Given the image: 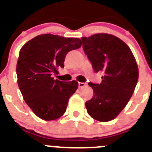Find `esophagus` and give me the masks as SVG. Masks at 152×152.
Instances as JSON below:
<instances>
[{"mask_svg":"<svg viewBox=\"0 0 152 152\" xmlns=\"http://www.w3.org/2000/svg\"><path fill=\"white\" fill-rule=\"evenodd\" d=\"M78 88H83L85 86H86V83H83V82H78Z\"/></svg>","mask_w":152,"mask_h":152,"instance_id":"obj_1","label":"esophagus"}]
</instances>
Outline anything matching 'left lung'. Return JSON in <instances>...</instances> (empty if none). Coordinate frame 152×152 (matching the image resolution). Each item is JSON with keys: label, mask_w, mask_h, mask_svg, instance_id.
<instances>
[{"label": "left lung", "mask_w": 152, "mask_h": 152, "mask_svg": "<svg viewBox=\"0 0 152 152\" xmlns=\"http://www.w3.org/2000/svg\"><path fill=\"white\" fill-rule=\"evenodd\" d=\"M81 41L94 71L103 74L100 83H88L94 96L85 104L87 112L97 121H111L124 109L137 86L135 58L129 47L112 35L98 34Z\"/></svg>", "instance_id": "left-lung-1"}]
</instances>
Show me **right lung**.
Segmentation results:
<instances>
[{
    "label": "right lung",
    "instance_id": "right-lung-1",
    "mask_svg": "<svg viewBox=\"0 0 152 152\" xmlns=\"http://www.w3.org/2000/svg\"><path fill=\"white\" fill-rule=\"evenodd\" d=\"M81 46L78 38L42 34L28 41L19 52L16 74L18 85L28 106L45 121L60 118L78 82L54 80L53 74L64 68L66 54Z\"/></svg>",
    "mask_w": 152,
    "mask_h": 152
}]
</instances>
